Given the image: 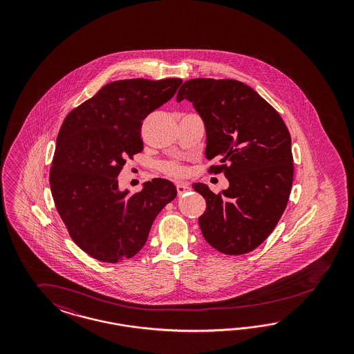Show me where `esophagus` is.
<instances>
[{
  "mask_svg": "<svg viewBox=\"0 0 354 354\" xmlns=\"http://www.w3.org/2000/svg\"><path fill=\"white\" fill-rule=\"evenodd\" d=\"M191 188L188 184L185 183H180V184H176V191H178V196H183L184 193L188 192Z\"/></svg>",
  "mask_w": 354,
  "mask_h": 354,
  "instance_id": "esophagus-1",
  "label": "esophagus"
}]
</instances>
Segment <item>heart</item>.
Returning <instances> with one entry per match:
<instances>
[{
    "mask_svg": "<svg viewBox=\"0 0 354 354\" xmlns=\"http://www.w3.org/2000/svg\"><path fill=\"white\" fill-rule=\"evenodd\" d=\"M163 171L166 172L167 175H171V176H182L184 175V167H183L180 163L178 162H169V163H165L163 165Z\"/></svg>",
    "mask_w": 354,
    "mask_h": 354,
    "instance_id": "b5f03b06",
    "label": "heart"
}]
</instances>
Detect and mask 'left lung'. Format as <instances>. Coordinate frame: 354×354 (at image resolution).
<instances>
[{"instance_id":"1","label":"left lung","mask_w":354,"mask_h":354,"mask_svg":"<svg viewBox=\"0 0 354 354\" xmlns=\"http://www.w3.org/2000/svg\"><path fill=\"white\" fill-rule=\"evenodd\" d=\"M188 100L206 129L210 172H225L230 187L193 189L206 201L198 218L205 240L221 253L237 256L261 245L278 225L293 182L290 135L278 111L250 86L231 79H191L176 101Z\"/></svg>"}]
</instances>
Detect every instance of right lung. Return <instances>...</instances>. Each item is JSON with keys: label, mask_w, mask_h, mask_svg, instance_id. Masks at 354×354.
Instances as JSON below:
<instances>
[{"label": "right lung", "mask_w": 354, "mask_h": 354, "mask_svg": "<svg viewBox=\"0 0 354 354\" xmlns=\"http://www.w3.org/2000/svg\"><path fill=\"white\" fill-rule=\"evenodd\" d=\"M182 79H126L102 86L71 110L57 136L50 189L58 214L77 247L102 262L138 254L162 209L176 197L156 178L142 189L120 191L127 156L142 150L141 124L176 93Z\"/></svg>", "instance_id": "add662e5"}]
</instances>
